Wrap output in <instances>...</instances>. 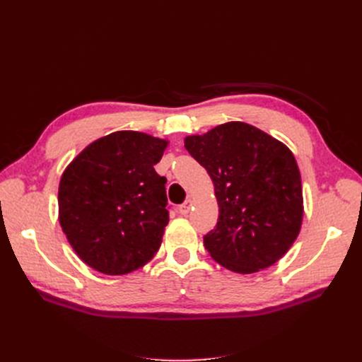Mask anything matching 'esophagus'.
Instances as JSON below:
<instances>
[{
	"mask_svg": "<svg viewBox=\"0 0 362 362\" xmlns=\"http://www.w3.org/2000/svg\"><path fill=\"white\" fill-rule=\"evenodd\" d=\"M190 208H192V201H185L184 204L180 205L178 211H180V214H182V216H187L189 211H190Z\"/></svg>",
	"mask_w": 362,
	"mask_h": 362,
	"instance_id": "esophagus-1",
	"label": "esophagus"
}]
</instances>
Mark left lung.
Here are the masks:
<instances>
[{
	"label": "left lung",
	"instance_id": "left-lung-1",
	"mask_svg": "<svg viewBox=\"0 0 362 362\" xmlns=\"http://www.w3.org/2000/svg\"><path fill=\"white\" fill-rule=\"evenodd\" d=\"M184 146L214 182L218 218L204 235L213 259L243 275L275 264L298 238L303 217L300 172L291 151L245 122L189 136Z\"/></svg>",
	"mask_w": 362,
	"mask_h": 362
}]
</instances>
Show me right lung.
<instances>
[{
	"instance_id": "1",
	"label": "right lung",
	"mask_w": 362,
	"mask_h": 362,
	"mask_svg": "<svg viewBox=\"0 0 362 362\" xmlns=\"http://www.w3.org/2000/svg\"><path fill=\"white\" fill-rule=\"evenodd\" d=\"M166 140L116 131L95 140L63 172L59 221L75 254L105 275L144 267L169 223L166 178L154 166Z\"/></svg>"
}]
</instances>
